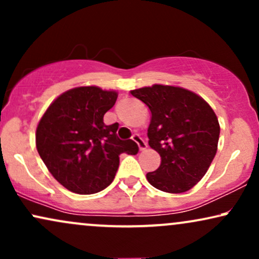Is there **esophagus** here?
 <instances>
[{
    "mask_svg": "<svg viewBox=\"0 0 259 259\" xmlns=\"http://www.w3.org/2000/svg\"><path fill=\"white\" fill-rule=\"evenodd\" d=\"M133 140L136 142V145H138V146H139V150L140 151H145L147 148L146 142H145V140L142 139L140 135H134L133 136Z\"/></svg>",
    "mask_w": 259,
    "mask_h": 259,
    "instance_id": "esophagus-1",
    "label": "esophagus"
}]
</instances>
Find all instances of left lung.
I'll use <instances>...</instances> for the list:
<instances>
[{
  "label": "left lung",
  "mask_w": 259,
  "mask_h": 259,
  "mask_svg": "<svg viewBox=\"0 0 259 259\" xmlns=\"http://www.w3.org/2000/svg\"><path fill=\"white\" fill-rule=\"evenodd\" d=\"M130 94L151 111L148 145L160 156L158 169L146 174L148 183L169 194L192 189L218 148L221 126L212 107L179 86L154 84Z\"/></svg>",
  "instance_id": "8db88e82"
}]
</instances>
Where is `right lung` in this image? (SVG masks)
Instances as JSON below:
<instances>
[{"label":"right lung","instance_id":"1","mask_svg":"<svg viewBox=\"0 0 259 259\" xmlns=\"http://www.w3.org/2000/svg\"><path fill=\"white\" fill-rule=\"evenodd\" d=\"M117 97V91L99 86L70 89L53 101L38 121L37 152L53 178L69 191H102L114 179L120 154L138 153L133 140L117 138V123H103Z\"/></svg>","mask_w":259,"mask_h":259}]
</instances>
